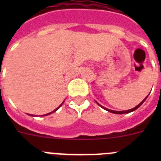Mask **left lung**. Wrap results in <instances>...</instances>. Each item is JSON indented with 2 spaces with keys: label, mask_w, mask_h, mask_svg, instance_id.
I'll list each match as a JSON object with an SVG mask.
<instances>
[{
  "label": "left lung",
  "mask_w": 161,
  "mask_h": 161,
  "mask_svg": "<svg viewBox=\"0 0 161 161\" xmlns=\"http://www.w3.org/2000/svg\"><path fill=\"white\" fill-rule=\"evenodd\" d=\"M149 95V94H148ZM148 95H147V97H146L144 98V99H143V101H142L141 102H140V103L139 104V105H138V106H136V107L135 108H132V109H127V110H123V111H116V110H112V109H107V108H106V107H103V106H101L100 104L99 103H97H97L98 104V105H99V106H101V107L102 108H103L104 109H106V110H107V111H109V112H110V113H113V114H128V113H130V112H132V111H135V110H136V109H137L139 107V106H141L142 104L143 103V102H145V100H146V99H147V97H148Z\"/></svg>",
  "instance_id": "1"
}]
</instances>
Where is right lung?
<instances>
[{
  "label": "right lung",
  "instance_id": "right-lung-1",
  "mask_svg": "<svg viewBox=\"0 0 161 161\" xmlns=\"http://www.w3.org/2000/svg\"><path fill=\"white\" fill-rule=\"evenodd\" d=\"M64 102H63V103H64ZM63 103L61 104V105H60V106H59V107H57V108H56V109H55V110H53V111H52V112H50V113L47 114H43V115H41V116H47V115H49V114H51L54 113V112H55V111H56V110H57V109H59V107H60V106H62V105H63ZM28 115H31V116H35V115H33V114H28Z\"/></svg>",
  "mask_w": 161,
  "mask_h": 161
}]
</instances>
